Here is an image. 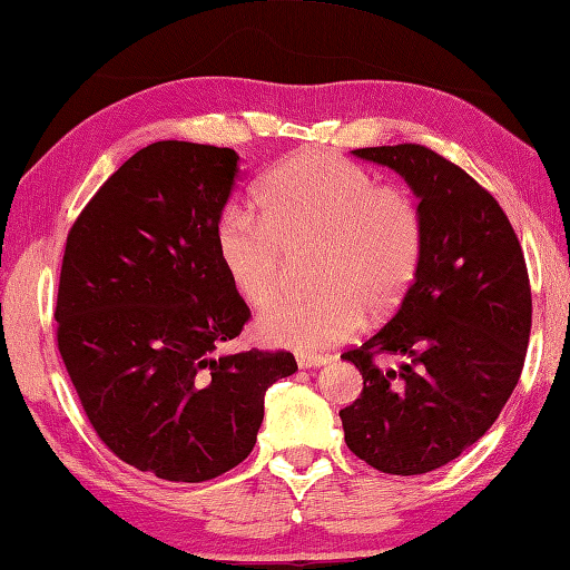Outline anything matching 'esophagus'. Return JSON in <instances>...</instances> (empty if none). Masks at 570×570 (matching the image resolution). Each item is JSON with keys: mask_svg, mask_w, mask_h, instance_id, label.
Listing matches in <instances>:
<instances>
[{"mask_svg": "<svg viewBox=\"0 0 570 570\" xmlns=\"http://www.w3.org/2000/svg\"><path fill=\"white\" fill-rule=\"evenodd\" d=\"M296 363H298V367H318L326 363V358H323V355H314V353H298Z\"/></svg>", "mask_w": 570, "mask_h": 570, "instance_id": "1", "label": "esophagus"}]
</instances>
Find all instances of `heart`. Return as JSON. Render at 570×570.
<instances>
[{"label": "heart", "instance_id": "1", "mask_svg": "<svg viewBox=\"0 0 570 570\" xmlns=\"http://www.w3.org/2000/svg\"><path fill=\"white\" fill-rule=\"evenodd\" d=\"M256 207H229L215 232L222 269L249 306L276 296L286 254L314 247L316 292L262 311L254 328L264 343L328 348L358 331L363 306L393 308L415 282L425 239L415 199L336 153L308 148L276 163L256 185Z\"/></svg>", "mask_w": 570, "mask_h": 570}]
</instances>
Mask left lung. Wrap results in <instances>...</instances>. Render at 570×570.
Instances as JSON below:
<instances>
[{
    "label": "left lung",
    "mask_w": 570,
    "mask_h": 570,
    "mask_svg": "<svg viewBox=\"0 0 570 570\" xmlns=\"http://www.w3.org/2000/svg\"><path fill=\"white\" fill-rule=\"evenodd\" d=\"M405 177L420 199L422 259L383 328L345 351L363 393L341 410L348 450L385 474H425L494 425L514 393L531 333L521 244L497 199L425 145L353 150ZM404 358L381 368L377 354Z\"/></svg>",
    "instance_id": "1"
}]
</instances>
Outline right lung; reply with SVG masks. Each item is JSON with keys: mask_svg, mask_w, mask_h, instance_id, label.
<instances>
[{"mask_svg": "<svg viewBox=\"0 0 570 570\" xmlns=\"http://www.w3.org/2000/svg\"><path fill=\"white\" fill-rule=\"evenodd\" d=\"M239 155L185 140L138 150L66 239L56 341L96 434L167 482H207L254 450L286 351L217 355L249 321L215 232Z\"/></svg>", "mask_w": 570, "mask_h": 570, "instance_id": "1", "label": "right lung"}]
</instances>
